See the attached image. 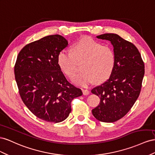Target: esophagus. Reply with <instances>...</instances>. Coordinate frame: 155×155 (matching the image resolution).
I'll use <instances>...</instances> for the list:
<instances>
[{
	"mask_svg": "<svg viewBox=\"0 0 155 155\" xmlns=\"http://www.w3.org/2000/svg\"><path fill=\"white\" fill-rule=\"evenodd\" d=\"M82 93L84 95H87L90 94V91L88 90H82Z\"/></svg>",
	"mask_w": 155,
	"mask_h": 155,
	"instance_id": "obj_1",
	"label": "esophagus"
}]
</instances>
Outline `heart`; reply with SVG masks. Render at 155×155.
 Listing matches in <instances>:
<instances>
[{
  "label": "heart",
  "mask_w": 155,
  "mask_h": 155,
  "mask_svg": "<svg viewBox=\"0 0 155 155\" xmlns=\"http://www.w3.org/2000/svg\"><path fill=\"white\" fill-rule=\"evenodd\" d=\"M58 64L60 69L72 77L76 73L78 62L83 61L84 71L74 77L72 81L81 86H87L95 80L102 82L111 75L115 66V54L111 47L102 45L90 38H84L73 47V53L61 50L58 55Z\"/></svg>",
  "instance_id": "1"
}]
</instances>
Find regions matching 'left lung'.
Listing matches in <instances>:
<instances>
[{
  "label": "left lung",
  "instance_id": "left-lung-1",
  "mask_svg": "<svg viewBox=\"0 0 155 155\" xmlns=\"http://www.w3.org/2000/svg\"><path fill=\"white\" fill-rule=\"evenodd\" d=\"M96 37L111 43L115 66L108 80L91 91L101 99L92 114L100 121L113 123L125 116L139 97L144 63L136 46L119 35L104 34Z\"/></svg>",
  "mask_w": 155,
  "mask_h": 155
}]
</instances>
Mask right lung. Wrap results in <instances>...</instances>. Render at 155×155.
I'll return each instance as SVG.
<instances>
[{
	"instance_id": "add662e5",
	"label": "right lung",
	"mask_w": 155,
	"mask_h": 155,
	"mask_svg": "<svg viewBox=\"0 0 155 155\" xmlns=\"http://www.w3.org/2000/svg\"><path fill=\"white\" fill-rule=\"evenodd\" d=\"M60 35H51L25 46L14 68L19 94L35 116L48 122L59 123L71 111V101L82 95L69 83L58 64L59 52L68 46Z\"/></svg>"
}]
</instances>
